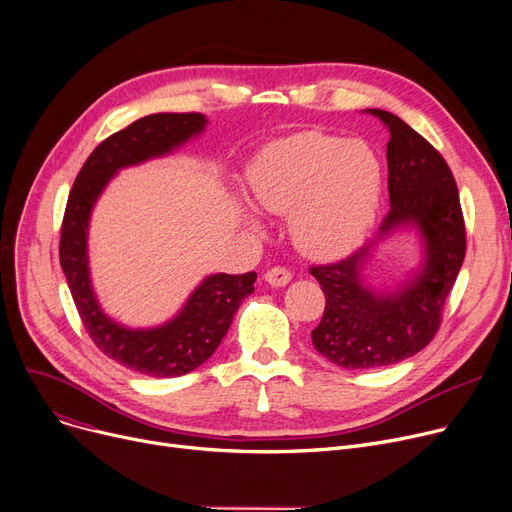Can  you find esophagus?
<instances>
[{
	"mask_svg": "<svg viewBox=\"0 0 512 512\" xmlns=\"http://www.w3.org/2000/svg\"><path fill=\"white\" fill-rule=\"evenodd\" d=\"M292 280V274L286 270V267H270V270L265 272V282L272 284V286H286Z\"/></svg>",
	"mask_w": 512,
	"mask_h": 512,
	"instance_id": "esophagus-1",
	"label": "esophagus"
}]
</instances>
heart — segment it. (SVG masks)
<instances>
[{"mask_svg":"<svg viewBox=\"0 0 512 512\" xmlns=\"http://www.w3.org/2000/svg\"><path fill=\"white\" fill-rule=\"evenodd\" d=\"M253 203L288 215L301 253L332 259L357 249L378 215L382 164L359 141L301 132L263 147L247 170ZM257 230V222H249Z\"/></svg>","mask_w":512,"mask_h":512,"instance_id":"heart-1","label":"heart"}]
</instances>
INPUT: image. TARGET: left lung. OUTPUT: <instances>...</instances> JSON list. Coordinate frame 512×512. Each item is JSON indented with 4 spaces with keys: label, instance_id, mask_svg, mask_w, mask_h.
<instances>
[{
    "label": "left lung",
    "instance_id": "left-lung-1",
    "mask_svg": "<svg viewBox=\"0 0 512 512\" xmlns=\"http://www.w3.org/2000/svg\"><path fill=\"white\" fill-rule=\"evenodd\" d=\"M367 114L378 116L390 130V211L378 238L361 251L309 270L326 294L324 317L311 332L313 346L344 369L394 365L432 342L467 251L459 191L444 157L398 116L384 110ZM402 227L420 232L422 267L394 291L371 289L362 276L370 249Z\"/></svg>",
    "mask_w": 512,
    "mask_h": 512
}]
</instances>
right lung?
<instances>
[{
  "instance_id": "1",
  "label": "right lung",
  "mask_w": 512,
  "mask_h": 512,
  "mask_svg": "<svg viewBox=\"0 0 512 512\" xmlns=\"http://www.w3.org/2000/svg\"><path fill=\"white\" fill-rule=\"evenodd\" d=\"M205 124V116L195 112L151 114L118 130L80 168L64 211L60 265L87 334L103 355L151 378H178L203 365L226 336L240 303L255 292L257 274L207 276L174 319L157 328L132 330L107 317L95 299L87 259L89 220L95 201L118 170L168 155L199 137Z\"/></svg>"
}]
</instances>
